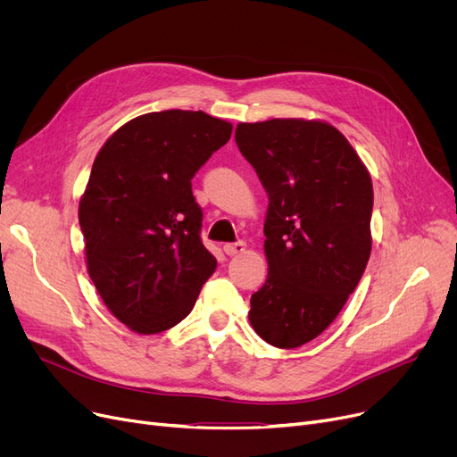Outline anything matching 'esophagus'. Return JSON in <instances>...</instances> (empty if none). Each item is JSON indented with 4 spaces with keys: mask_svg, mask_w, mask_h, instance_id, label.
<instances>
[{
    "mask_svg": "<svg viewBox=\"0 0 457 457\" xmlns=\"http://www.w3.org/2000/svg\"><path fill=\"white\" fill-rule=\"evenodd\" d=\"M245 250H246V245H245L243 241L224 245V252H226V255H229V257H233V255H241V253H245Z\"/></svg>",
    "mask_w": 457,
    "mask_h": 457,
    "instance_id": "esophagus-1",
    "label": "esophagus"
}]
</instances>
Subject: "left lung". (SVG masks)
<instances>
[{
  "label": "left lung",
  "instance_id": "left-lung-1",
  "mask_svg": "<svg viewBox=\"0 0 457 457\" xmlns=\"http://www.w3.org/2000/svg\"><path fill=\"white\" fill-rule=\"evenodd\" d=\"M235 142L269 195V276L248 319L262 341L298 348L337 319L365 272L372 179L346 137L322 120L241 122Z\"/></svg>",
  "mask_w": 457,
  "mask_h": 457
}]
</instances>
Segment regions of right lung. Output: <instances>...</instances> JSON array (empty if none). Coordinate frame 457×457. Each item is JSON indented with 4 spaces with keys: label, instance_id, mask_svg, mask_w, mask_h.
<instances>
[{
    "label": "right lung",
    "instance_id": "1",
    "mask_svg": "<svg viewBox=\"0 0 457 457\" xmlns=\"http://www.w3.org/2000/svg\"><path fill=\"white\" fill-rule=\"evenodd\" d=\"M231 129L204 111L148 112L118 128L94 159L79 200L87 270L135 333L179 324L216 269L190 179Z\"/></svg>",
    "mask_w": 457,
    "mask_h": 457
}]
</instances>
